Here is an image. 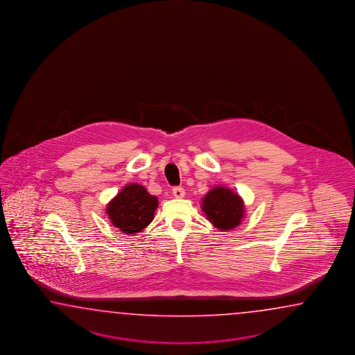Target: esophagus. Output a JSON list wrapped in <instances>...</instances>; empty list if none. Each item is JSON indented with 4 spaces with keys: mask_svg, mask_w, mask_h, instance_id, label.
Wrapping results in <instances>:
<instances>
[{
    "mask_svg": "<svg viewBox=\"0 0 355 355\" xmlns=\"http://www.w3.org/2000/svg\"><path fill=\"white\" fill-rule=\"evenodd\" d=\"M173 194H174L175 198L180 199V198L185 196V190L181 187H176V188L173 189Z\"/></svg>",
    "mask_w": 355,
    "mask_h": 355,
    "instance_id": "obj_1",
    "label": "esophagus"
}]
</instances>
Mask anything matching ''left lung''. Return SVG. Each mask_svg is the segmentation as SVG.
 <instances>
[{
  "label": "left lung",
  "mask_w": 355,
  "mask_h": 355,
  "mask_svg": "<svg viewBox=\"0 0 355 355\" xmlns=\"http://www.w3.org/2000/svg\"><path fill=\"white\" fill-rule=\"evenodd\" d=\"M202 211L213 226L230 231L241 223L245 205L241 196L226 187H214L202 199Z\"/></svg>",
  "instance_id": "obj_1"
}]
</instances>
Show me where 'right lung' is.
Here are the masks:
<instances>
[{"label":"right lung","instance_id":"right-lung-1","mask_svg":"<svg viewBox=\"0 0 355 355\" xmlns=\"http://www.w3.org/2000/svg\"><path fill=\"white\" fill-rule=\"evenodd\" d=\"M157 207V196L139 184H128L107 203L106 214L123 234H137L151 223Z\"/></svg>","mask_w":355,"mask_h":355}]
</instances>
